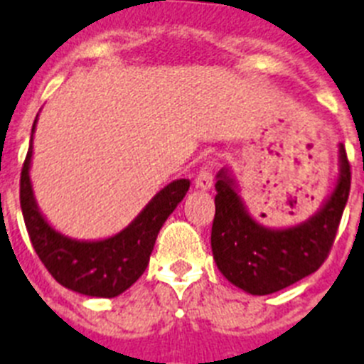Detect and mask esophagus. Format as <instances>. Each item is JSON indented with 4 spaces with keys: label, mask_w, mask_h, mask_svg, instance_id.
Returning <instances> with one entry per match:
<instances>
[{
    "label": "esophagus",
    "mask_w": 364,
    "mask_h": 364,
    "mask_svg": "<svg viewBox=\"0 0 364 364\" xmlns=\"http://www.w3.org/2000/svg\"><path fill=\"white\" fill-rule=\"evenodd\" d=\"M195 186L202 191H208V189L213 188V173H211V167H202L198 171L197 178H195Z\"/></svg>",
    "instance_id": "obj_1"
}]
</instances>
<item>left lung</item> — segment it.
Wrapping results in <instances>:
<instances>
[{
	"mask_svg": "<svg viewBox=\"0 0 364 364\" xmlns=\"http://www.w3.org/2000/svg\"><path fill=\"white\" fill-rule=\"evenodd\" d=\"M211 250L231 284L252 295H269L321 268L330 253L350 193V164L339 144V175L317 213L301 224L268 228L250 215L231 169L217 173Z\"/></svg>",
	"mask_w": 364,
	"mask_h": 364,
	"instance_id": "left-lung-1",
	"label": "left lung"
}]
</instances>
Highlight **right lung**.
Here are the masks:
<instances>
[{"label": "right lung", "mask_w": 364, "mask_h": 364, "mask_svg": "<svg viewBox=\"0 0 364 364\" xmlns=\"http://www.w3.org/2000/svg\"><path fill=\"white\" fill-rule=\"evenodd\" d=\"M36 122L38 117L32 125L31 146L19 180V204L32 246L45 268L62 286L89 297H117L146 272L160 228L186 197L191 182L188 178L173 180L147 202L129 226L112 237L70 239L49 224L34 197L31 164Z\"/></svg>", "instance_id": "add662e5"}]
</instances>
